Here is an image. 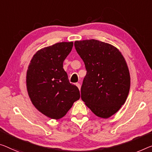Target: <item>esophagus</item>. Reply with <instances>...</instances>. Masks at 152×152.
Segmentation results:
<instances>
[{
  "instance_id": "obj_1",
  "label": "esophagus",
  "mask_w": 152,
  "mask_h": 152,
  "mask_svg": "<svg viewBox=\"0 0 152 152\" xmlns=\"http://www.w3.org/2000/svg\"><path fill=\"white\" fill-rule=\"evenodd\" d=\"M76 86H77V88H79V90H80V89H81V84H80V83H76Z\"/></svg>"
}]
</instances>
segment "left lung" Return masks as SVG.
I'll list each match as a JSON object with an SVG mask.
<instances>
[{
  "instance_id": "left-lung-1",
  "label": "left lung",
  "mask_w": 152,
  "mask_h": 152,
  "mask_svg": "<svg viewBox=\"0 0 152 152\" xmlns=\"http://www.w3.org/2000/svg\"><path fill=\"white\" fill-rule=\"evenodd\" d=\"M77 52L87 71L81 88V99L96 115L108 118L124 104L130 77L126 62L115 47L104 42L76 41Z\"/></svg>"
}]
</instances>
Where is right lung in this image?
Listing matches in <instances>:
<instances>
[{"label":"right lung","mask_w":152,"mask_h":152,"mask_svg":"<svg viewBox=\"0 0 152 152\" xmlns=\"http://www.w3.org/2000/svg\"><path fill=\"white\" fill-rule=\"evenodd\" d=\"M73 42H62L39 50L27 70L26 87L32 104L48 118H62L80 98L78 88L69 82L63 62Z\"/></svg>","instance_id":"right-lung-1"}]
</instances>
